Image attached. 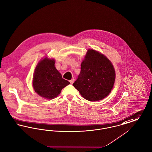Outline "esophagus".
I'll list each match as a JSON object with an SVG mask.
<instances>
[{
  "label": "esophagus",
  "mask_w": 152,
  "mask_h": 152,
  "mask_svg": "<svg viewBox=\"0 0 152 152\" xmlns=\"http://www.w3.org/2000/svg\"><path fill=\"white\" fill-rule=\"evenodd\" d=\"M74 79H72V80H70V83H71V84H72V83H74Z\"/></svg>",
  "instance_id": "34e87169"
}]
</instances>
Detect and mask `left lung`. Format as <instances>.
<instances>
[{
    "label": "left lung",
    "mask_w": 152,
    "mask_h": 152,
    "mask_svg": "<svg viewBox=\"0 0 152 152\" xmlns=\"http://www.w3.org/2000/svg\"><path fill=\"white\" fill-rule=\"evenodd\" d=\"M78 78L72 84L89 101L101 100L113 88L115 73L111 62L101 53L88 49L81 63Z\"/></svg>",
    "instance_id": "8db88e82"
}]
</instances>
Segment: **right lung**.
<instances>
[{
	"instance_id": "add662e5",
	"label": "right lung",
	"mask_w": 152,
	"mask_h": 152,
	"mask_svg": "<svg viewBox=\"0 0 152 152\" xmlns=\"http://www.w3.org/2000/svg\"><path fill=\"white\" fill-rule=\"evenodd\" d=\"M55 60L45 58L37 64L33 75L32 86L40 96L51 99L58 96L70 82L62 78L55 67Z\"/></svg>"
}]
</instances>
